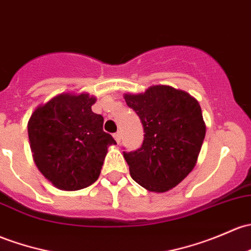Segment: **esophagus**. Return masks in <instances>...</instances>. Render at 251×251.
<instances>
[{"label":"esophagus","mask_w":251,"mask_h":251,"mask_svg":"<svg viewBox=\"0 0 251 251\" xmlns=\"http://www.w3.org/2000/svg\"><path fill=\"white\" fill-rule=\"evenodd\" d=\"M114 138H115V141H117V143H120V142H121V132H120V131H119V132H117V133H114Z\"/></svg>","instance_id":"obj_1"}]
</instances>
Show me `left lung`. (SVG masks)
Returning a JSON list of instances; mask_svg holds the SVG:
<instances>
[{
    "mask_svg": "<svg viewBox=\"0 0 251 251\" xmlns=\"http://www.w3.org/2000/svg\"><path fill=\"white\" fill-rule=\"evenodd\" d=\"M143 125L142 147L124 151L132 179L152 192L178 185L196 165L205 125L199 102L188 92L166 85L125 95Z\"/></svg>",
    "mask_w": 251,
    "mask_h": 251,
    "instance_id": "obj_1",
    "label": "left lung"
}]
</instances>
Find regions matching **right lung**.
Returning a JSON list of instances; mask_svg holds the SVG:
<instances>
[{
  "label": "right lung",
  "instance_id": "obj_1",
  "mask_svg": "<svg viewBox=\"0 0 251 251\" xmlns=\"http://www.w3.org/2000/svg\"><path fill=\"white\" fill-rule=\"evenodd\" d=\"M88 94H61L39 105L28 120L31 150L41 173L56 188L75 191L99 179L108 147L103 117L91 110Z\"/></svg>",
  "mask_w": 251,
  "mask_h": 251
}]
</instances>
